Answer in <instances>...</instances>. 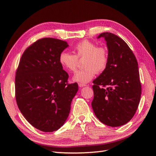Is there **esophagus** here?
<instances>
[{"mask_svg":"<svg viewBox=\"0 0 156 156\" xmlns=\"http://www.w3.org/2000/svg\"><path fill=\"white\" fill-rule=\"evenodd\" d=\"M78 85H79V87H85V86H87L85 84H82V83H79L78 84Z\"/></svg>","mask_w":156,"mask_h":156,"instance_id":"1","label":"esophagus"}]
</instances>
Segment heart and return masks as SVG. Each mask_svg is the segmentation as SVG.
<instances>
[{
	"label": "heart",
	"instance_id": "1",
	"mask_svg": "<svg viewBox=\"0 0 156 156\" xmlns=\"http://www.w3.org/2000/svg\"><path fill=\"white\" fill-rule=\"evenodd\" d=\"M75 55L63 51L59 56V62L62 66L69 72H75L78 65V58H84V69L74 75V81L87 83L97 73L104 71L108 62V52L104 47H98L97 44L89 40H83L75 45Z\"/></svg>",
	"mask_w": 156,
	"mask_h": 156
}]
</instances>
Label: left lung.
Segmentation results:
<instances>
[{
	"label": "left lung",
	"mask_w": 156,
	"mask_h": 156,
	"mask_svg": "<svg viewBox=\"0 0 156 156\" xmlns=\"http://www.w3.org/2000/svg\"><path fill=\"white\" fill-rule=\"evenodd\" d=\"M100 37L107 43L108 62L105 69L93 81L92 107L102 123L119 127L133 117L139 104L141 84L138 63L129 46L120 37L103 32L98 36Z\"/></svg>",
	"instance_id": "obj_1"
}]
</instances>
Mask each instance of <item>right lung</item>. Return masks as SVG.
<instances>
[{
  "label": "right lung",
  "instance_id": "right-lung-1",
  "mask_svg": "<svg viewBox=\"0 0 156 156\" xmlns=\"http://www.w3.org/2000/svg\"><path fill=\"white\" fill-rule=\"evenodd\" d=\"M66 41L44 37L23 53L16 76V98L22 115L35 128L53 132L68 119L78 91L77 83H68V74L59 62Z\"/></svg>",
  "mask_w": 156,
  "mask_h": 156
}]
</instances>
